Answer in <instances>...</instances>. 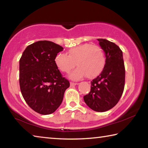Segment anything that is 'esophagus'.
<instances>
[{
  "label": "esophagus",
  "mask_w": 148,
  "mask_h": 148,
  "mask_svg": "<svg viewBox=\"0 0 148 148\" xmlns=\"http://www.w3.org/2000/svg\"><path fill=\"white\" fill-rule=\"evenodd\" d=\"M71 87H72V86H76V85H77V83H74V82H71Z\"/></svg>",
  "instance_id": "34e87169"
}]
</instances>
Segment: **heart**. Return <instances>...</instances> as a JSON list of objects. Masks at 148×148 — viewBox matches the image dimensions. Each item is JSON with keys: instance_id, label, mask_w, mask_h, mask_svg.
Here are the masks:
<instances>
[{"instance_id": "obj_1", "label": "heart", "mask_w": 148, "mask_h": 148, "mask_svg": "<svg viewBox=\"0 0 148 148\" xmlns=\"http://www.w3.org/2000/svg\"><path fill=\"white\" fill-rule=\"evenodd\" d=\"M106 59L103 49L98 46L87 43L72 47L68 51V56L57 54L55 62L60 71L69 72L75 66L77 68L69 75L72 79H79L86 76L93 78L101 73L106 65Z\"/></svg>"}]
</instances>
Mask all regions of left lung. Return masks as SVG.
<instances>
[{
	"mask_svg": "<svg viewBox=\"0 0 148 148\" xmlns=\"http://www.w3.org/2000/svg\"><path fill=\"white\" fill-rule=\"evenodd\" d=\"M103 49L106 62L103 71L92 79L91 91L84 97L90 108L96 112H106L119 102L125 87V69L123 52L114 42L98 39Z\"/></svg>",
	"mask_w": 148,
	"mask_h": 148,
	"instance_id": "left-lung-1",
	"label": "left lung"
}]
</instances>
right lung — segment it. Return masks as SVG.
<instances>
[{"mask_svg": "<svg viewBox=\"0 0 148 148\" xmlns=\"http://www.w3.org/2000/svg\"><path fill=\"white\" fill-rule=\"evenodd\" d=\"M63 47L42 40L26 47L19 60V86L23 99L31 108L42 115L58 108L70 86L56 66L55 58Z\"/></svg>", "mask_w": 148, "mask_h": 148, "instance_id": "1", "label": "right lung"}]
</instances>
